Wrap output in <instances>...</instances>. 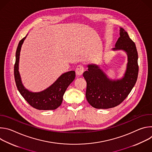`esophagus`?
Wrapping results in <instances>:
<instances>
[{
  "mask_svg": "<svg viewBox=\"0 0 152 152\" xmlns=\"http://www.w3.org/2000/svg\"><path fill=\"white\" fill-rule=\"evenodd\" d=\"M83 71H84V68L82 66H80H80H78L76 69V73L79 76L82 75L83 73Z\"/></svg>",
  "mask_w": 152,
  "mask_h": 152,
  "instance_id": "esophagus-1",
  "label": "esophagus"
}]
</instances>
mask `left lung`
Listing matches in <instances>:
<instances>
[{
    "instance_id": "left-lung-1",
    "label": "left lung",
    "mask_w": 152,
    "mask_h": 152,
    "mask_svg": "<svg viewBox=\"0 0 152 152\" xmlns=\"http://www.w3.org/2000/svg\"><path fill=\"white\" fill-rule=\"evenodd\" d=\"M120 36L112 50H123L127 54L124 76L121 79H111L95 64L87 65L88 70L83 73L86 81V100L97 109H109L120 104L131 93L137 80L138 52L135 44L122 28L120 29Z\"/></svg>"
}]
</instances>
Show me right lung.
Instances as JSON below:
<instances>
[{
  "mask_svg": "<svg viewBox=\"0 0 152 152\" xmlns=\"http://www.w3.org/2000/svg\"><path fill=\"white\" fill-rule=\"evenodd\" d=\"M28 34L18 43L15 53L14 77L20 94L33 107L39 110H54L62 103L63 96L69 85L75 78V72L70 71L61 75L48 88L39 92H32L26 89L21 81L18 71L21 48Z\"/></svg>",
  "mask_w": 152,
  "mask_h": 152,
  "instance_id": "right-lung-1",
  "label": "right lung"
}]
</instances>
